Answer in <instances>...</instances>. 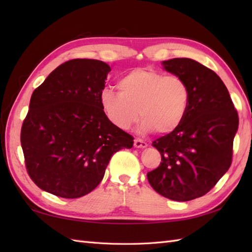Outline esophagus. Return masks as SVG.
<instances>
[{
	"label": "esophagus",
	"instance_id": "1",
	"mask_svg": "<svg viewBox=\"0 0 252 252\" xmlns=\"http://www.w3.org/2000/svg\"><path fill=\"white\" fill-rule=\"evenodd\" d=\"M134 146L136 148H145V147H147V143L144 142L143 140H140V138H135Z\"/></svg>",
	"mask_w": 252,
	"mask_h": 252
}]
</instances>
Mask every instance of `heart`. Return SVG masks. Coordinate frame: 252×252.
<instances>
[{
  "mask_svg": "<svg viewBox=\"0 0 252 252\" xmlns=\"http://www.w3.org/2000/svg\"><path fill=\"white\" fill-rule=\"evenodd\" d=\"M119 92L105 90L99 101L107 119L129 130L141 115V130L168 134L178 129L189 101V87L178 76L149 68H135L118 81Z\"/></svg>",
  "mask_w": 252,
  "mask_h": 252,
  "instance_id": "obj_1",
  "label": "heart"
}]
</instances>
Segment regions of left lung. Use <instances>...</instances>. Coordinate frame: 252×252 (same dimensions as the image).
<instances>
[{
    "label": "left lung",
    "mask_w": 252,
    "mask_h": 252,
    "mask_svg": "<svg viewBox=\"0 0 252 252\" xmlns=\"http://www.w3.org/2000/svg\"><path fill=\"white\" fill-rule=\"evenodd\" d=\"M161 63L184 80L189 101L178 129L153 142L161 162L147 179L158 194L189 201L207 194L231 167L238 115L225 84L211 69L190 58Z\"/></svg>",
    "instance_id": "1"
}]
</instances>
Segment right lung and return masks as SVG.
Returning a JSON list of instances; mask_svg holds the SVG:
<instances>
[{"instance_id":"add662e5","label":"right lung","mask_w":252,"mask_h":252,"mask_svg":"<svg viewBox=\"0 0 252 252\" xmlns=\"http://www.w3.org/2000/svg\"><path fill=\"white\" fill-rule=\"evenodd\" d=\"M109 71L101 61L71 60L32 93L20 142L28 174L41 189L63 198L87 195L103 180L112 155L132 148L133 136L101 109Z\"/></svg>"}]
</instances>
